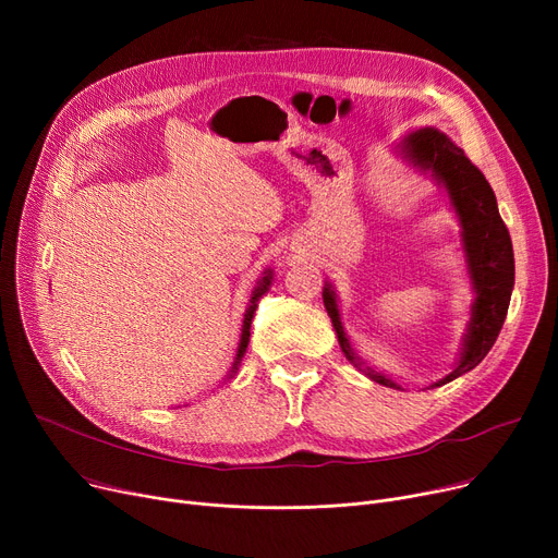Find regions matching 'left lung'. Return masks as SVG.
Instances as JSON below:
<instances>
[{
  "label": "left lung",
  "mask_w": 558,
  "mask_h": 558,
  "mask_svg": "<svg viewBox=\"0 0 558 558\" xmlns=\"http://www.w3.org/2000/svg\"><path fill=\"white\" fill-rule=\"evenodd\" d=\"M396 154L409 167H414L423 175H429L448 194L450 210L454 213L461 228V253L475 294L471 305V320H468L454 368L438 379V383H434V389L473 371L488 355L497 335H500L515 280L513 246L500 210H497V198L484 179V173L465 158V154L446 133L434 126L407 133L396 144ZM324 305L345 360L357 366L366 377H371L373 383L389 389H402L389 375L366 366L353 345H350L341 324L339 301L332 282H326L324 287Z\"/></svg>",
  "instance_id": "1"
}]
</instances>
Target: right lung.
<instances>
[{
    "mask_svg": "<svg viewBox=\"0 0 558 558\" xmlns=\"http://www.w3.org/2000/svg\"><path fill=\"white\" fill-rule=\"evenodd\" d=\"M271 282H274V269H267L262 274V278L257 280V284L253 287V294H251V301H248V307H246V312H244V320H242V335H240V345H238V355H234V362H232V368H230V373H228V379L240 371V364H242V357H244V353H246V348H248V339H251V320H253V314H255V310H257V303H259V299L267 294L269 291V287H271Z\"/></svg>",
    "mask_w": 558,
    "mask_h": 558,
    "instance_id": "1",
    "label": "right lung"
}]
</instances>
